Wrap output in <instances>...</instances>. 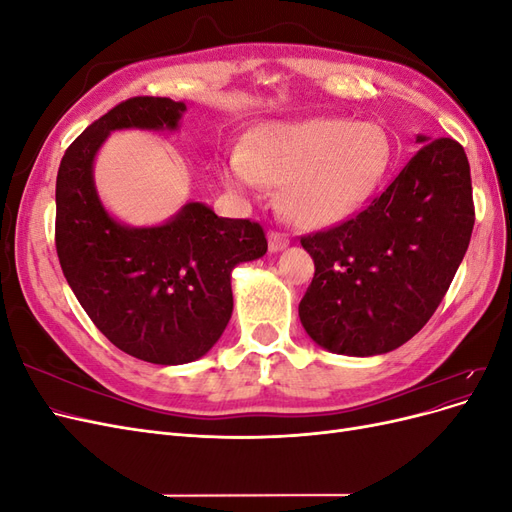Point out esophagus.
Listing matches in <instances>:
<instances>
[{
    "instance_id": "obj_1",
    "label": "esophagus",
    "mask_w": 512,
    "mask_h": 512,
    "mask_svg": "<svg viewBox=\"0 0 512 512\" xmlns=\"http://www.w3.org/2000/svg\"><path fill=\"white\" fill-rule=\"evenodd\" d=\"M288 245H290V239L284 235V232H277V230H271V232H269V250H271L273 254L286 250Z\"/></svg>"
}]
</instances>
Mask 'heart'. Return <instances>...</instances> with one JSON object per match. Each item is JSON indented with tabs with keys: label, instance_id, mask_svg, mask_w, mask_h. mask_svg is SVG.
I'll return each instance as SVG.
<instances>
[{
	"label": "heart",
	"instance_id": "b5f03b06",
	"mask_svg": "<svg viewBox=\"0 0 512 512\" xmlns=\"http://www.w3.org/2000/svg\"><path fill=\"white\" fill-rule=\"evenodd\" d=\"M393 141L378 121L316 117L269 121L247 132L222 164L232 190L280 185V209L294 226L318 230L348 220L380 188Z\"/></svg>",
	"mask_w": 512,
	"mask_h": 512
}]
</instances>
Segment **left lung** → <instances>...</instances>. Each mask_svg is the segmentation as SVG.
Here are the masks:
<instances>
[{"mask_svg": "<svg viewBox=\"0 0 512 512\" xmlns=\"http://www.w3.org/2000/svg\"><path fill=\"white\" fill-rule=\"evenodd\" d=\"M423 147L352 220L301 245L316 273L299 318L318 346L374 356L406 344L436 312L470 245V164L453 138Z\"/></svg>", "mask_w": 512, "mask_h": 512, "instance_id": "left-lung-1", "label": "left lung"}]
</instances>
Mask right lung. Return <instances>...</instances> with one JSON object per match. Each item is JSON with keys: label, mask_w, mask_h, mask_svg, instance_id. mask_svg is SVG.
<instances>
[{"label": "right lung", "mask_w": 512, "mask_h": 512, "mask_svg": "<svg viewBox=\"0 0 512 512\" xmlns=\"http://www.w3.org/2000/svg\"><path fill=\"white\" fill-rule=\"evenodd\" d=\"M183 113L170 98L117 104L66 149L55 185V245L72 292L108 342L156 365L207 354L232 316V269L267 254L260 224L218 218L203 203L143 228L104 209L94 160L108 134L177 130Z\"/></svg>", "instance_id": "1"}]
</instances>
